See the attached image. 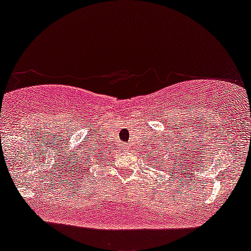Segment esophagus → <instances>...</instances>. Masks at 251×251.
<instances>
[{
  "mask_svg": "<svg viewBox=\"0 0 251 251\" xmlns=\"http://www.w3.org/2000/svg\"><path fill=\"white\" fill-rule=\"evenodd\" d=\"M121 148H122L123 151H126V149H128V147H126V145H125V144H122V147H121Z\"/></svg>",
  "mask_w": 251,
  "mask_h": 251,
  "instance_id": "1",
  "label": "esophagus"
}]
</instances>
